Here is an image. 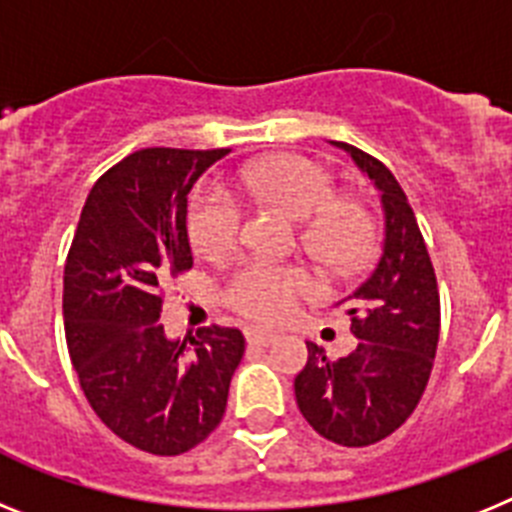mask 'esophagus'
<instances>
[{
    "label": "esophagus",
    "mask_w": 512,
    "mask_h": 512,
    "mask_svg": "<svg viewBox=\"0 0 512 512\" xmlns=\"http://www.w3.org/2000/svg\"><path fill=\"white\" fill-rule=\"evenodd\" d=\"M244 337H247V342H250V345H257V348H268V345H273V342L278 340V335H275V332L257 330V327H247V330H244Z\"/></svg>",
    "instance_id": "1"
}]
</instances>
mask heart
<instances>
[{"label":"heart","instance_id":"b5f03b06","mask_svg":"<svg viewBox=\"0 0 512 512\" xmlns=\"http://www.w3.org/2000/svg\"><path fill=\"white\" fill-rule=\"evenodd\" d=\"M229 190L304 224L301 244L324 268L348 270L373 244L371 216L361 203L335 198L332 177L301 157H275L239 170ZM193 247L206 257H224L239 242L242 211L221 188H206L193 201L188 219ZM311 291L309 275L293 265L244 262L234 273L226 299L252 319L286 317L296 299Z\"/></svg>","mask_w":512,"mask_h":512}]
</instances>
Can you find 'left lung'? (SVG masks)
I'll return each mask as SVG.
<instances>
[{"label": "left lung", "instance_id": "1", "mask_svg": "<svg viewBox=\"0 0 512 512\" xmlns=\"http://www.w3.org/2000/svg\"><path fill=\"white\" fill-rule=\"evenodd\" d=\"M373 182L384 213V242L376 268L335 306H348L350 332L358 342L340 361L306 342L309 361L296 376V404L322 438L348 448L371 446L402 425L420 402L430 379L441 296L428 247L397 177L379 159L342 141Z\"/></svg>", "mask_w": 512, "mask_h": 512}]
</instances>
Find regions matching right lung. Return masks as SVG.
Segmentation results:
<instances>
[{
	"label": "right lung",
	"instance_id": "right-lung-1",
	"mask_svg": "<svg viewBox=\"0 0 512 512\" xmlns=\"http://www.w3.org/2000/svg\"><path fill=\"white\" fill-rule=\"evenodd\" d=\"M229 149H141L87 195L64 268V327L84 397L118 438L177 456L221 422L244 337L164 332L162 283L193 268L188 195Z\"/></svg>",
	"mask_w": 512,
	"mask_h": 512
}]
</instances>
